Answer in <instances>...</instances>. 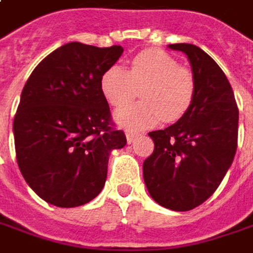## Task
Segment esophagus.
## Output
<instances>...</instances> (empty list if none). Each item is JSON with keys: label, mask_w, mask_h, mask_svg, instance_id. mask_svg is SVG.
Listing matches in <instances>:
<instances>
[{"label": "esophagus", "mask_w": 253, "mask_h": 253, "mask_svg": "<svg viewBox=\"0 0 253 253\" xmlns=\"http://www.w3.org/2000/svg\"><path fill=\"white\" fill-rule=\"evenodd\" d=\"M136 137H139V133H137V132H132V130H128V132H126V140H128V143H132Z\"/></svg>", "instance_id": "34e87169"}]
</instances>
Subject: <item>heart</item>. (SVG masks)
Listing matches in <instances>:
<instances>
[{"mask_svg": "<svg viewBox=\"0 0 253 253\" xmlns=\"http://www.w3.org/2000/svg\"><path fill=\"white\" fill-rule=\"evenodd\" d=\"M142 89V102L117 113V121L129 129L150 128L161 121L173 123L183 117L196 96V77L191 69L158 49L137 53L125 70L110 66L100 77V92L116 109L129 104Z\"/></svg>", "mask_w": 253, "mask_h": 253, "instance_id": "1", "label": "heart"}]
</instances>
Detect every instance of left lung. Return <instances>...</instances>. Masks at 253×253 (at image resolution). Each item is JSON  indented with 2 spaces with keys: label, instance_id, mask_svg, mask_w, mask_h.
I'll return each mask as SVG.
<instances>
[{
  "label": "left lung",
  "instance_id": "1",
  "mask_svg": "<svg viewBox=\"0 0 253 253\" xmlns=\"http://www.w3.org/2000/svg\"><path fill=\"white\" fill-rule=\"evenodd\" d=\"M189 57L196 77L191 107L165 129L153 130V154L143 177L154 201L172 211H190L207 201L234 160L238 107L229 80L212 57L193 43H170Z\"/></svg>",
  "mask_w": 253,
  "mask_h": 253
}]
</instances>
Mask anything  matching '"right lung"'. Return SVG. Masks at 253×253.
<instances>
[{"mask_svg":"<svg viewBox=\"0 0 253 253\" xmlns=\"http://www.w3.org/2000/svg\"><path fill=\"white\" fill-rule=\"evenodd\" d=\"M123 52L69 42L29 77L13 120L15 150L24 180L43 201L74 208L103 189L110 151L126 136L116 129L100 77Z\"/></svg>","mask_w":253,"mask_h":253,"instance_id":"obj_1","label":"right lung"}]
</instances>
